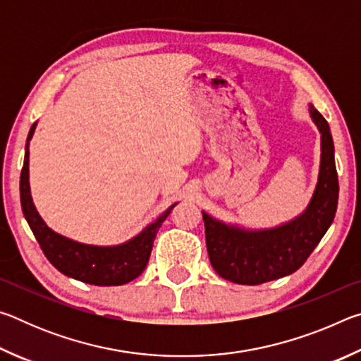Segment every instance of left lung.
<instances>
[{
    "label": "left lung",
    "mask_w": 361,
    "mask_h": 361,
    "mask_svg": "<svg viewBox=\"0 0 361 361\" xmlns=\"http://www.w3.org/2000/svg\"><path fill=\"white\" fill-rule=\"evenodd\" d=\"M310 114L322 132V162L314 197L301 216L282 228L247 232L202 213L207 252L219 277L259 285L290 276L304 264L331 226L339 197L334 145L326 119L314 106Z\"/></svg>",
    "instance_id": "left-lung-1"
}]
</instances>
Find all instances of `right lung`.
I'll return each instance as SVG.
<instances>
[{
    "instance_id": "add662e5",
    "label": "right lung",
    "mask_w": 361,
    "mask_h": 361,
    "mask_svg": "<svg viewBox=\"0 0 361 361\" xmlns=\"http://www.w3.org/2000/svg\"><path fill=\"white\" fill-rule=\"evenodd\" d=\"M35 124L30 129L27 145H25V159L20 172V204L23 215H25L30 229L38 240L42 253L46 255L51 264L59 269L71 279L81 280L84 283L99 285V286H113L124 285L130 280L137 279L145 271L149 261V255L154 243L156 234L161 228L175 205L157 218L156 223L148 226L142 234L135 239L119 247H90L82 243L73 242L57 232L49 229L46 223L36 212L30 195L28 183V143L33 137Z\"/></svg>"
}]
</instances>
